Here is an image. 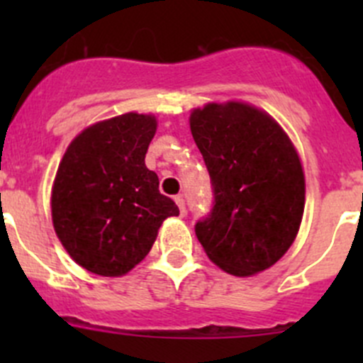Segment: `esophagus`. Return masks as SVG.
Wrapping results in <instances>:
<instances>
[{
    "instance_id": "1",
    "label": "esophagus",
    "mask_w": 363,
    "mask_h": 363,
    "mask_svg": "<svg viewBox=\"0 0 363 363\" xmlns=\"http://www.w3.org/2000/svg\"><path fill=\"white\" fill-rule=\"evenodd\" d=\"M174 200H175V203H177L179 211H181V216H184L186 214V202H184V199H182V195H175Z\"/></svg>"
}]
</instances>
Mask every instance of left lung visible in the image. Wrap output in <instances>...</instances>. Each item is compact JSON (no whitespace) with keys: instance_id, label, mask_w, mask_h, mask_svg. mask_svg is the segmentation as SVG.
<instances>
[{"instance_id":"8db88e82","label":"left lung","mask_w":363,"mask_h":363,"mask_svg":"<svg viewBox=\"0 0 363 363\" xmlns=\"http://www.w3.org/2000/svg\"><path fill=\"white\" fill-rule=\"evenodd\" d=\"M189 126L214 195L195 225L200 244L233 276L269 269L294 244L306 202L290 138L269 113L237 101L196 108Z\"/></svg>"}]
</instances>
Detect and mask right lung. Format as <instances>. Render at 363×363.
<instances>
[{
	"label": "right lung",
	"mask_w": 363,
	"mask_h": 363,
	"mask_svg": "<svg viewBox=\"0 0 363 363\" xmlns=\"http://www.w3.org/2000/svg\"><path fill=\"white\" fill-rule=\"evenodd\" d=\"M156 119L123 113L69 144L52 188V223L68 255L98 276H123L145 258L179 207L145 167Z\"/></svg>",
	"instance_id": "add662e5"
}]
</instances>
